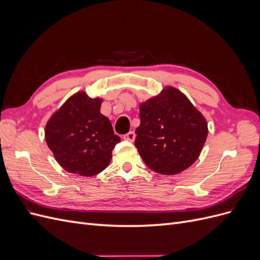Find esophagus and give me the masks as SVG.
Masks as SVG:
<instances>
[{
    "mask_svg": "<svg viewBox=\"0 0 260 260\" xmlns=\"http://www.w3.org/2000/svg\"><path fill=\"white\" fill-rule=\"evenodd\" d=\"M123 139L127 140V141H130V142H133V141L136 140V133L133 131H130V132L127 133V135L123 136Z\"/></svg>",
    "mask_w": 260,
    "mask_h": 260,
    "instance_id": "esophagus-1",
    "label": "esophagus"
}]
</instances>
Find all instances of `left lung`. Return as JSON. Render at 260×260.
<instances>
[{
	"label": "left lung",
	"instance_id": "8db88e82",
	"mask_svg": "<svg viewBox=\"0 0 260 260\" xmlns=\"http://www.w3.org/2000/svg\"><path fill=\"white\" fill-rule=\"evenodd\" d=\"M136 147L148 168L177 175L199 158L208 135L207 121L184 94L166 86L140 104Z\"/></svg>",
	"mask_w": 260,
	"mask_h": 260
}]
</instances>
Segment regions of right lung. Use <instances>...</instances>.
<instances>
[{
    "instance_id": "obj_1",
    "label": "right lung",
    "mask_w": 260,
    "mask_h": 260,
    "mask_svg": "<svg viewBox=\"0 0 260 260\" xmlns=\"http://www.w3.org/2000/svg\"><path fill=\"white\" fill-rule=\"evenodd\" d=\"M103 99H92L84 91L70 96L46 122L44 135L55 159L70 174L92 177L112 160L120 142L112 123L100 109Z\"/></svg>"
}]
</instances>
